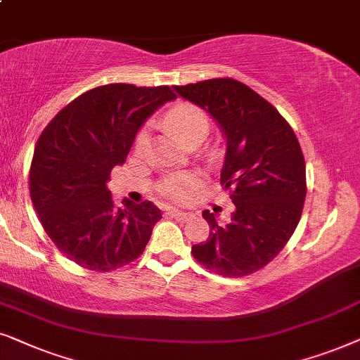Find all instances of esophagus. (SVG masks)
<instances>
[{
    "mask_svg": "<svg viewBox=\"0 0 360 360\" xmlns=\"http://www.w3.org/2000/svg\"><path fill=\"white\" fill-rule=\"evenodd\" d=\"M169 214L177 220H188V219L193 217V214L184 212V210H177V209H169Z\"/></svg>",
    "mask_w": 360,
    "mask_h": 360,
    "instance_id": "esophagus-1",
    "label": "esophagus"
}]
</instances>
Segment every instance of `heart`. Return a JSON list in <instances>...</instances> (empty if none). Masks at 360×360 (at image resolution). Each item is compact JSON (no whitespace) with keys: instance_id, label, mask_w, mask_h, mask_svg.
I'll return each instance as SVG.
<instances>
[{"instance_id":"1","label":"heart","mask_w":360,"mask_h":360,"mask_svg":"<svg viewBox=\"0 0 360 360\" xmlns=\"http://www.w3.org/2000/svg\"><path fill=\"white\" fill-rule=\"evenodd\" d=\"M166 123L184 143L195 135H205L209 130V118L202 108L193 103H177L166 115ZM148 127L141 128L136 135V148H143L148 141ZM198 188L195 177L188 174L172 176L162 184V194L174 200H186Z\"/></svg>"}]
</instances>
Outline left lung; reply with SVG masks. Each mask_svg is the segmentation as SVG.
Here are the masks:
<instances>
[{
	"instance_id": "left-lung-1",
	"label": "left lung",
	"mask_w": 360,
	"mask_h": 360,
	"mask_svg": "<svg viewBox=\"0 0 360 360\" xmlns=\"http://www.w3.org/2000/svg\"><path fill=\"white\" fill-rule=\"evenodd\" d=\"M172 89L222 130L227 150L220 184L236 204L229 224L204 210L210 233L193 245V255L217 275H250L283 250L303 212L306 165L298 138L271 103L233 79Z\"/></svg>"
}]
</instances>
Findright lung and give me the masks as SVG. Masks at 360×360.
I'll return each mask as SVG.
<instances>
[{"label": "right lung", "instance_id": "1", "mask_svg": "<svg viewBox=\"0 0 360 360\" xmlns=\"http://www.w3.org/2000/svg\"><path fill=\"white\" fill-rule=\"evenodd\" d=\"M174 98L166 85H102L72 100L41 133L31 199L47 236L77 265L110 271L145 250L161 210L151 200L117 205L107 183L143 123Z\"/></svg>", "mask_w": 360, "mask_h": 360}]
</instances>
